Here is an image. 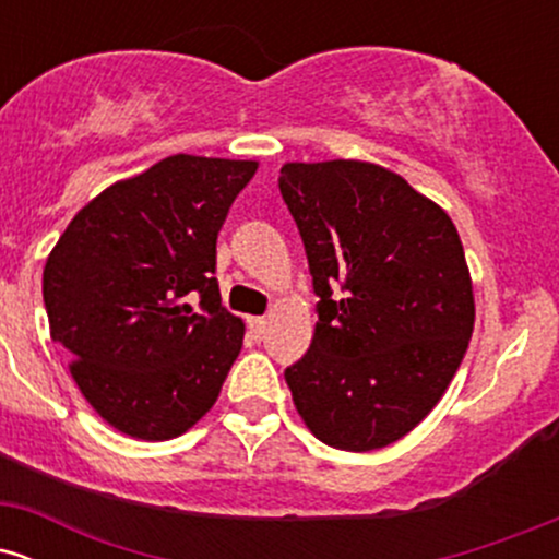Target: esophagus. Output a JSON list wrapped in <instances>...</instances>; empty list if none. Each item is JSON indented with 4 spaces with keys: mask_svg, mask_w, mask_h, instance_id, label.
<instances>
[{
    "mask_svg": "<svg viewBox=\"0 0 559 559\" xmlns=\"http://www.w3.org/2000/svg\"><path fill=\"white\" fill-rule=\"evenodd\" d=\"M247 325H249V333H252L254 338H260L262 333H265L267 320H265V318H258V316H249V318H247Z\"/></svg>",
    "mask_w": 559,
    "mask_h": 559,
    "instance_id": "esophagus-1",
    "label": "esophagus"
}]
</instances>
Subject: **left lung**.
Listing matches in <instances>:
<instances>
[{
  "instance_id": "obj_1",
  "label": "left lung",
  "mask_w": 559,
  "mask_h": 559,
  "mask_svg": "<svg viewBox=\"0 0 559 559\" xmlns=\"http://www.w3.org/2000/svg\"><path fill=\"white\" fill-rule=\"evenodd\" d=\"M278 186L320 297L310 349L284 373L294 407L329 447L394 444L439 404L473 336L457 228L365 159L286 163Z\"/></svg>"
}]
</instances>
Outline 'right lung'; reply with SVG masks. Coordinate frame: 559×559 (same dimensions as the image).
<instances>
[{
    "label": "right lung",
    "instance_id": "add662e5",
    "mask_svg": "<svg viewBox=\"0 0 559 559\" xmlns=\"http://www.w3.org/2000/svg\"><path fill=\"white\" fill-rule=\"evenodd\" d=\"M258 159L173 155L83 204L44 265L49 336L102 420L168 441L210 413L241 352L215 243Z\"/></svg>",
    "mask_w": 559,
    "mask_h": 559
}]
</instances>
